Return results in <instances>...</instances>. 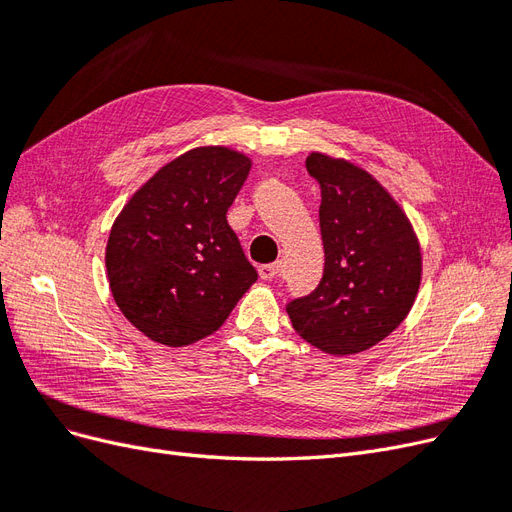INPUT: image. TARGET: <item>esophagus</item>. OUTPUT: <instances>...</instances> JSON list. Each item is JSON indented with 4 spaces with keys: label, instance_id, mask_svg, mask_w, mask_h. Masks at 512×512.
<instances>
[{
    "label": "esophagus",
    "instance_id": "1",
    "mask_svg": "<svg viewBox=\"0 0 512 512\" xmlns=\"http://www.w3.org/2000/svg\"><path fill=\"white\" fill-rule=\"evenodd\" d=\"M282 271V262H269V265H260L258 267V275L262 280H275L277 275Z\"/></svg>",
    "mask_w": 512,
    "mask_h": 512
}]
</instances>
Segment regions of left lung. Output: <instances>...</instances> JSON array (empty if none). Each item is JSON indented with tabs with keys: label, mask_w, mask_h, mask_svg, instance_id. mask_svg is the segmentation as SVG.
<instances>
[{
	"label": "left lung",
	"mask_w": 512,
	"mask_h": 512,
	"mask_svg": "<svg viewBox=\"0 0 512 512\" xmlns=\"http://www.w3.org/2000/svg\"><path fill=\"white\" fill-rule=\"evenodd\" d=\"M320 183L324 273L286 312L294 331L327 354L363 352L389 337L414 305L423 258L408 215L356 164L309 153Z\"/></svg>",
	"instance_id": "1"
}]
</instances>
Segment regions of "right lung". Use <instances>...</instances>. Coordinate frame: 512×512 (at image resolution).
<instances>
[{
    "mask_svg": "<svg viewBox=\"0 0 512 512\" xmlns=\"http://www.w3.org/2000/svg\"><path fill=\"white\" fill-rule=\"evenodd\" d=\"M250 168L235 149H190L117 215L108 284L121 314L153 342L179 348L215 333L258 280L226 220Z\"/></svg>",
    "mask_w": 512,
    "mask_h": 512,
    "instance_id": "add662e5",
    "label": "right lung"
}]
</instances>
